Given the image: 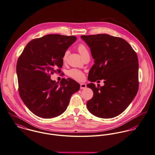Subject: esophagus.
Listing matches in <instances>:
<instances>
[{
    "instance_id": "34e87169",
    "label": "esophagus",
    "mask_w": 155,
    "mask_h": 155,
    "mask_svg": "<svg viewBox=\"0 0 155 155\" xmlns=\"http://www.w3.org/2000/svg\"><path fill=\"white\" fill-rule=\"evenodd\" d=\"M86 87H87V85L85 84H84V83H81L80 84V88L81 90L86 88Z\"/></svg>"
}]
</instances>
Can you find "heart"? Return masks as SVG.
I'll return each mask as SVG.
<instances>
[{
	"label": "heart",
	"instance_id": "obj_1",
	"mask_svg": "<svg viewBox=\"0 0 155 155\" xmlns=\"http://www.w3.org/2000/svg\"><path fill=\"white\" fill-rule=\"evenodd\" d=\"M78 50L79 53H80V54L82 55L84 59L87 56L90 55L89 51H88L87 47L83 44L79 45V46H78ZM69 53H70V51L68 50H67L64 52V54L63 56V60L64 62H65L67 61ZM68 74L70 77L73 78L74 79H75L77 80H81L84 78V73H82L81 71L78 70L77 69H75V68L71 69L70 70H69L68 72Z\"/></svg>",
	"mask_w": 155,
	"mask_h": 155
}]
</instances>
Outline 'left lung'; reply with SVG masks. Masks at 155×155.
I'll use <instances>...</instances> for the list:
<instances>
[{
	"instance_id": "1",
	"label": "left lung",
	"mask_w": 155,
	"mask_h": 155,
	"mask_svg": "<svg viewBox=\"0 0 155 155\" xmlns=\"http://www.w3.org/2000/svg\"><path fill=\"white\" fill-rule=\"evenodd\" d=\"M81 38L90 48L94 59L88 80H104L102 87L87 84L94 92L87 102V108L99 118L115 117L127 109L138 91L137 53L126 40L118 37L100 34Z\"/></svg>"
}]
</instances>
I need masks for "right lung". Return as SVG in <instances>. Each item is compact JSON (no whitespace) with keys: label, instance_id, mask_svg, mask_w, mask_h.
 <instances>
[{"label":"right lung","instance_id":"obj_1","mask_svg":"<svg viewBox=\"0 0 155 155\" xmlns=\"http://www.w3.org/2000/svg\"><path fill=\"white\" fill-rule=\"evenodd\" d=\"M77 40L73 36L48 35L31 40L18 60V93L28 109L43 118H51L66 110L80 85L71 78L59 83L50 75L61 73L64 52Z\"/></svg>","mask_w":155,"mask_h":155}]
</instances>
